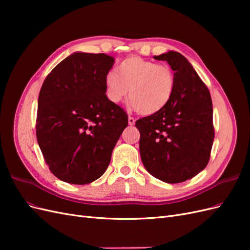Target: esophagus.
<instances>
[{
  "label": "esophagus",
  "instance_id": "34e87169",
  "mask_svg": "<svg viewBox=\"0 0 250 250\" xmlns=\"http://www.w3.org/2000/svg\"><path fill=\"white\" fill-rule=\"evenodd\" d=\"M128 124H129V125H134L135 124V119L134 118H132V117H129V118H128Z\"/></svg>",
  "mask_w": 250,
  "mask_h": 250
}]
</instances>
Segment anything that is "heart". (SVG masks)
Returning a JSON list of instances; mask_svg holds the SVG:
<instances>
[{"label":"heart","instance_id":"heart-1","mask_svg":"<svg viewBox=\"0 0 250 250\" xmlns=\"http://www.w3.org/2000/svg\"><path fill=\"white\" fill-rule=\"evenodd\" d=\"M175 83V75L169 65L157 64L139 56L123 60L117 74H107L104 81L105 95L111 103L124 101L129 90L132 107L146 116L154 115L167 106Z\"/></svg>","mask_w":250,"mask_h":250}]
</instances>
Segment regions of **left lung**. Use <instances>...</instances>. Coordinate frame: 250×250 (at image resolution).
<instances>
[{
	"label": "left lung",
	"instance_id": "left-lung-1",
	"mask_svg": "<svg viewBox=\"0 0 250 250\" xmlns=\"http://www.w3.org/2000/svg\"><path fill=\"white\" fill-rule=\"evenodd\" d=\"M166 60L175 75V89L160 112L139 119L140 153L147 171L167 184L197 175L209 161L215 130L209 90L188 59L169 51Z\"/></svg>",
	"mask_w": 250,
	"mask_h": 250
}]
</instances>
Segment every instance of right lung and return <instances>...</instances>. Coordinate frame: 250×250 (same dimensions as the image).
<instances>
[{"label":"right lung","mask_w":250,"mask_h":250,"mask_svg":"<svg viewBox=\"0 0 250 250\" xmlns=\"http://www.w3.org/2000/svg\"><path fill=\"white\" fill-rule=\"evenodd\" d=\"M115 58L76 52L44 79L39 96L36 138L44 162L60 180L86 185L101 177L128 125L125 110L105 95Z\"/></svg>","instance_id":"obj_1"}]
</instances>
